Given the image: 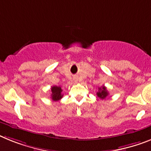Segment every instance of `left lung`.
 <instances>
[{
	"label": "left lung",
	"mask_w": 151,
	"mask_h": 151,
	"mask_svg": "<svg viewBox=\"0 0 151 151\" xmlns=\"http://www.w3.org/2000/svg\"><path fill=\"white\" fill-rule=\"evenodd\" d=\"M108 92H107V90L106 88V87L103 86V87H99L98 88V92L97 93V97H100L101 99H104L105 97L108 96Z\"/></svg>",
	"instance_id": "1"
}]
</instances>
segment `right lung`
<instances>
[{"label": "right lung", "mask_w": 151, "mask_h": 151, "mask_svg": "<svg viewBox=\"0 0 151 151\" xmlns=\"http://www.w3.org/2000/svg\"><path fill=\"white\" fill-rule=\"evenodd\" d=\"M51 99L54 101H58L63 97L61 87L59 86H54L51 87Z\"/></svg>", "instance_id": "obj_1"}]
</instances>
